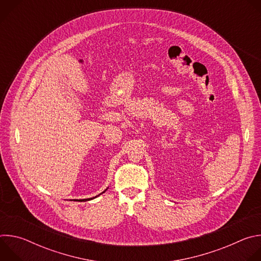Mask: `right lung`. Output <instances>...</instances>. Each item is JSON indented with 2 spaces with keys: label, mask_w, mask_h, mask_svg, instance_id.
Instances as JSON below:
<instances>
[{
  "label": "right lung",
  "mask_w": 261,
  "mask_h": 261,
  "mask_svg": "<svg viewBox=\"0 0 261 261\" xmlns=\"http://www.w3.org/2000/svg\"><path fill=\"white\" fill-rule=\"evenodd\" d=\"M102 193H104V192H102ZM95 197H97V196H95ZM95 197H93V198H95ZM93 198H90V199H93ZM89 198L88 199H81V201H86V200H90Z\"/></svg>",
  "instance_id": "add662e5"
}]
</instances>
